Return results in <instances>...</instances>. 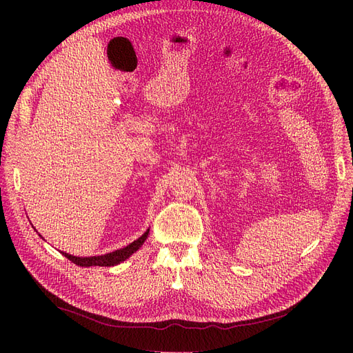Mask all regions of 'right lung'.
Returning a JSON list of instances; mask_svg holds the SVG:
<instances>
[{"label": "right lung", "mask_w": 353, "mask_h": 353, "mask_svg": "<svg viewBox=\"0 0 353 353\" xmlns=\"http://www.w3.org/2000/svg\"><path fill=\"white\" fill-rule=\"evenodd\" d=\"M148 232H150V228H148L141 237H138L135 241L128 244L126 248L110 252V253H105V254H100V256H88V258H83V256H73L66 252H60V253L63 256H66L69 261H72L74 265H78V266H114L117 263L126 261L132 253H135L138 249H140L144 244ZM39 237H41V234H39Z\"/></svg>", "instance_id": "obj_1"}]
</instances>
